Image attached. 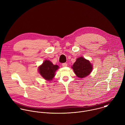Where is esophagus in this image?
Masks as SVG:
<instances>
[{
  "mask_svg": "<svg viewBox=\"0 0 125 125\" xmlns=\"http://www.w3.org/2000/svg\"><path fill=\"white\" fill-rule=\"evenodd\" d=\"M62 66H63V67H66V66H67V64L66 63H64L62 64Z\"/></svg>",
  "mask_w": 125,
  "mask_h": 125,
  "instance_id": "obj_1",
  "label": "esophagus"
}]
</instances>
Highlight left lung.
I'll return each instance as SVG.
<instances>
[{
	"label": "left lung",
	"instance_id": "1",
	"mask_svg": "<svg viewBox=\"0 0 125 125\" xmlns=\"http://www.w3.org/2000/svg\"><path fill=\"white\" fill-rule=\"evenodd\" d=\"M72 68L76 76L79 78H84L93 70V66L90 61L82 56L76 59Z\"/></svg>",
	"mask_w": 125,
	"mask_h": 125
}]
</instances>
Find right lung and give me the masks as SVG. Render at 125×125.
I'll use <instances>...</instances> for the list:
<instances>
[{"label": "right lung", "mask_w": 125, "mask_h": 125, "mask_svg": "<svg viewBox=\"0 0 125 125\" xmlns=\"http://www.w3.org/2000/svg\"><path fill=\"white\" fill-rule=\"evenodd\" d=\"M59 68L57 65H53L52 62L46 60L38 68L40 74L44 79L52 80L55 75L56 71Z\"/></svg>", "instance_id": "obj_1"}]
</instances>
